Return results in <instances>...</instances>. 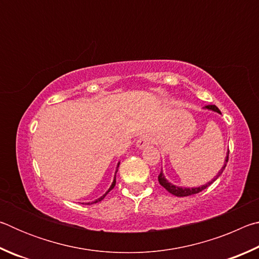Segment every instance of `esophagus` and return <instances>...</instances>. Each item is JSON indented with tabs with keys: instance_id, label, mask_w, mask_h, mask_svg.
Listing matches in <instances>:
<instances>
[{
	"instance_id": "1",
	"label": "esophagus",
	"mask_w": 259,
	"mask_h": 259,
	"mask_svg": "<svg viewBox=\"0 0 259 259\" xmlns=\"http://www.w3.org/2000/svg\"><path fill=\"white\" fill-rule=\"evenodd\" d=\"M152 143H153L152 136L145 135V136H142V137H139V139L137 140V143H136V145H137L139 150H142V148H145L146 146H148Z\"/></svg>"
}]
</instances>
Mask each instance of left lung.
<instances>
[{"instance_id": "8db88e82", "label": "left lung", "mask_w": 259, "mask_h": 259, "mask_svg": "<svg viewBox=\"0 0 259 259\" xmlns=\"http://www.w3.org/2000/svg\"><path fill=\"white\" fill-rule=\"evenodd\" d=\"M205 108L211 109V111H214V112H217V113H221V111H219L218 107H217V106H214V105H208V106H205ZM229 153H230V151H229ZM229 153H227V156H226V160H225V164H224V166H223V168L221 169V171L218 172V175L216 176V178H213L211 182L208 183V184H205V185L201 186V187L185 188V187H178V186H175V185H172L171 183H169L168 181H166V179H165V178H164V176H163V174H162V171L160 172V175H159V177H157V179H159V183L161 184V186H163V187L165 188V190L168 191L169 193H171L172 195H176V196H188V195L196 194V193H200L201 191L205 190V188H207V187L210 185V184H212L214 181H216V179H217L219 176H221L222 172H223V170L225 169L226 163H227V162H229Z\"/></svg>"}]
</instances>
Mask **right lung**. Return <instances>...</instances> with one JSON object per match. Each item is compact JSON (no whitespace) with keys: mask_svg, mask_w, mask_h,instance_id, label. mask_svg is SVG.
Listing matches in <instances>:
<instances>
[{"mask_svg":"<svg viewBox=\"0 0 259 259\" xmlns=\"http://www.w3.org/2000/svg\"><path fill=\"white\" fill-rule=\"evenodd\" d=\"M117 166H119V165H117ZM115 184H116V177H114V181H113V183H112V185H111V187H109V190L106 192V193H105V194L103 195V196H100V198L99 199H97V200H96L95 201V203L96 202H99V201H102L104 198H105V196H106L107 194H108V192L109 191H112L113 190V188H114V186H115ZM90 203H94V202H88V204H90Z\"/></svg>","mask_w":259,"mask_h":259,"instance_id":"right-lung-1","label":"right lung"}]
</instances>
